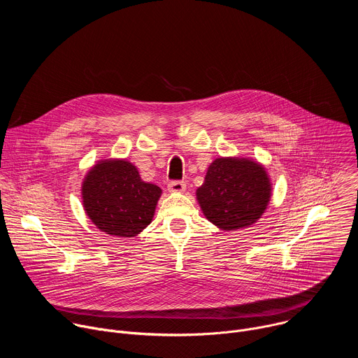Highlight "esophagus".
<instances>
[{
	"label": "esophagus",
	"instance_id": "obj_1",
	"mask_svg": "<svg viewBox=\"0 0 358 358\" xmlns=\"http://www.w3.org/2000/svg\"><path fill=\"white\" fill-rule=\"evenodd\" d=\"M185 182L184 181H180V180H174V181H170L169 182V191L171 192H182L185 191Z\"/></svg>",
	"mask_w": 358,
	"mask_h": 358
}]
</instances>
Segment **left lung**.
<instances>
[{"instance_id": "8db88e82", "label": "left lung", "mask_w": 358, "mask_h": 358, "mask_svg": "<svg viewBox=\"0 0 358 358\" xmlns=\"http://www.w3.org/2000/svg\"><path fill=\"white\" fill-rule=\"evenodd\" d=\"M206 215L224 231L257 222L268 207L271 184L264 167L245 159H217L196 189Z\"/></svg>"}]
</instances>
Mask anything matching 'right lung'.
Masks as SVG:
<instances>
[{
  "label": "right lung",
  "mask_w": 358,
  "mask_h": 358,
  "mask_svg": "<svg viewBox=\"0 0 358 358\" xmlns=\"http://www.w3.org/2000/svg\"><path fill=\"white\" fill-rule=\"evenodd\" d=\"M82 195L86 214L100 231L131 238L151 222L162 189L144 182L131 163L117 160L96 164Z\"/></svg>",
  "instance_id": "obj_1"
}]
</instances>
